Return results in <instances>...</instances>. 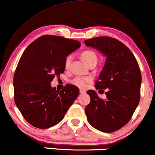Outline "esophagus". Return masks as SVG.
I'll list each match as a JSON object with an SVG mask.
<instances>
[{
	"mask_svg": "<svg viewBox=\"0 0 155 155\" xmlns=\"http://www.w3.org/2000/svg\"><path fill=\"white\" fill-rule=\"evenodd\" d=\"M80 93L81 94H85V91H84V90H80Z\"/></svg>",
	"mask_w": 155,
	"mask_h": 155,
	"instance_id": "1",
	"label": "esophagus"
}]
</instances>
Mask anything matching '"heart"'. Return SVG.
<instances>
[{"instance_id":"obj_1","label":"heart","mask_w":155,"mask_h":155,"mask_svg":"<svg viewBox=\"0 0 155 155\" xmlns=\"http://www.w3.org/2000/svg\"><path fill=\"white\" fill-rule=\"evenodd\" d=\"M81 57L84 62L88 65L90 63L93 62H97L98 60V57L93 51L86 50L84 51L81 54ZM72 60V55H68L64 60V68L66 69L69 68L70 64H71ZM91 82V78L87 77H76L72 81V83L76 86L80 87V88H85L86 87L87 84Z\"/></svg>"}]
</instances>
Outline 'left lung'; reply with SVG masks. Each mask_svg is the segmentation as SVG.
I'll return each instance as SVG.
<instances>
[{
	"label": "left lung",
	"instance_id": "8db88e82",
	"mask_svg": "<svg viewBox=\"0 0 155 155\" xmlns=\"http://www.w3.org/2000/svg\"><path fill=\"white\" fill-rule=\"evenodd\" d=\"M106 56V64L96 81L97 90H106V100L93 90L87 91L91 102L85 108L89 124L102 132L121 129L130 121L140 100L142 74L134 55L125 45L109 37L85 41Z\"/></svg>",
	"mask_w": 155,
	"mask_h": 155
}]
</instances>
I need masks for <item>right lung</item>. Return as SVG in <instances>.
<instances>
[{"instance_id":"obj_1","label":"right lung","mask_w":155,"mask_h":155,"mask_svg":"<svg viewBox=\"0 0 155 155\" xmlns=\"http://www.w3.org/2000/svg\"><path fill=\"white\" fill-rule=\"evenodd\" d=\"M73 39L41 36L25 49L13 76L14 101L26 121L39 129L56 125L79 95L68 84L62 90L51 86L55 76L64 71V60L81 47Z\"/></svg>"}]
</instances>
